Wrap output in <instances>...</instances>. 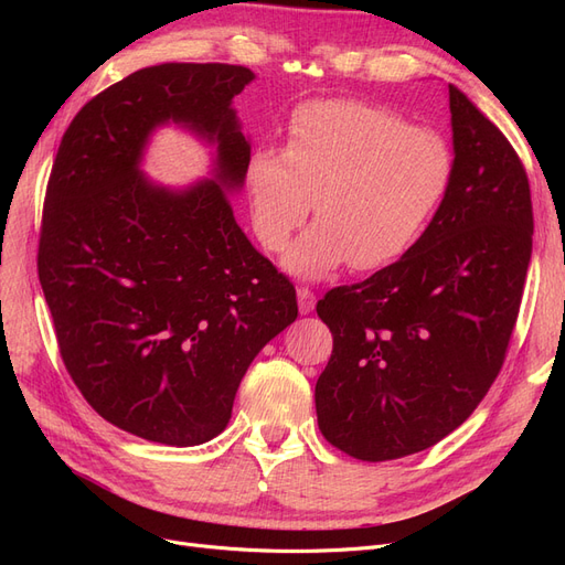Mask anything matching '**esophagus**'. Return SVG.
<instances>
[{
	"instance_id": "obj_1",
	"label": "esophagus",
	"mask_w": 565,
	"mask_h": 565,
	"mask_svg": "<svg viewBox=\"0 0 565 565\" xmlns=\"http://www.w3.org/2000/svg\"><path fill=\"white\" fill-rule=\"evenodd\" d=\"M297 301H299V311L306 316L316 309V295L309 287H299L297 289Z\"/></svg>"
}]
</instances>
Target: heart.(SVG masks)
I'll list each match as a JSON object with an SVG mask.
<instances>
[{
  "instance_id": "1",
  "label": "heart",
  "mask_w": 565,
  "mask_h": 565,
  "mask_svg": "<svg viewBox=\"0 0 565 565\" xmlns=\"http://www.w3.org/2000/svg\"><path fill=\"white\" fill-rule=\"evenodd\" d=\"M455 179V152L443 134L413 127L363 100H313L287 127V148L252 150L245 181L259 243L278 252L309 216L320 214L282 256L303 280L351 262L374 270L429 228Z\"/></svg>"
}]
</instances>
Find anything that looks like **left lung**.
I'll return each mask as SVG.
<instances>
[{
	"mask_svg": "<svg viewBox=\"0 0 565 565\" xmlns=\"http://www.w3.org/2000/svg\"><path fill=\"white\" fill-rule=\"evenodd\" d=\"M452 188L396 264L316 311L334 347L316 384L322 436L363 461L436 446L498 377L533 252V202L507 136L450 84Z\"/></svg>",
	"mask_w": 565,
	"mask_h": 565,
	"instance_id": "1",
	"label": "left lung"
}]
</instances>
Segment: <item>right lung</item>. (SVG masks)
Instances as JSON below:
<instances>
[{"label": "right lung", "mask_w": 565, "mask_h": 565, "mask_svg": "<svg viewBox=\"0 0 565 565\" xmlns=\"http://www.w3.org/2000/svg\"><path fill=\"white\" fill-rule=\"evenodd\" d=\"M243 65L162 63L119 79L65 129L46 185L38 273L65 370L117 429L200 446L237 386L297 320V292L235 224L249 141L233 98ZM172 121L217 148L215 177L172 192L141 172Z\"/></svg>", "instance_id": "obj_1"}]
</instances>
